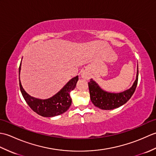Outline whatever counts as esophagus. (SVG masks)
Listing matches in <instances>:
<instances>
[{"mask_svg": "<svg viewBox=\"0 0 156 156\" xmlns=\"http://www.w3.org/2000/svg\"><path fill=\"white\" fill-rule=\"evenodd\" d=\"M81 78L85 79V80H88V79H89V76H88V74H87V72H83L81 74Z\"/></svg>", "mask_w": 156, "mask_h": 156, "instance_id": "34e87169", "label": "esophagus"}]
</instances>
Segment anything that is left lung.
I'll return each mask as SVG.
<instances>
[{
    "label": "left lung",
    "instance_id": "1",
    "mask_svg": "<svg viewBox=\"0 0 156 156\" xmlns=\"http://www.w3.org/2000/svg\"><path fill=\"white\" fill-rule=\"evenodd\" d=\"M138 82V65L136 79L132 87L123 92L114 93L109 92L102 89L94 80L90 79L88 82L89 92H90V100L95 107L102 110H112L119 108L125 104L136 89Z\"/></svg>",
    "mask_w": 156,
    "mask_h": 156
}]
</instances>
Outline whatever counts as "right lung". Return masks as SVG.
I'll return each instance as SVG.
<instances>
[{
  "instance_id": "obj_1",
  "label": "right lung",
  "mask_w": 156,
  "mask_h": 156,
  "mask_svg": "<svg viewBox=\"0 0 156 156\" xmlns=\"http://www.w3.org/2000/svg\"><path fill=\"white\" fill-rule=\"evenodd\" d=\"M21 63L19 68L20 76ZM20 79V78H19ZM78 76L72 78L58 93L47 99H39L29 95L23 88L19 80L20 90L25 101L36 113L44 117H52L62 115L68 111L72 104L69 92L76 88Z\"/></svg>"
}]
</instances>
